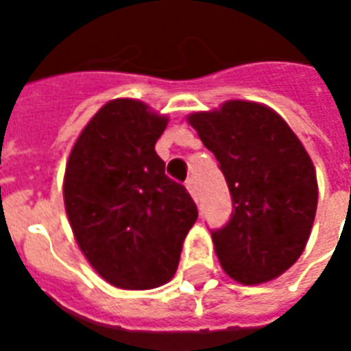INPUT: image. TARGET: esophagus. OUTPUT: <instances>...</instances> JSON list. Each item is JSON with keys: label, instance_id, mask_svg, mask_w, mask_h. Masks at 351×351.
Masks as SVG:
<instances>
[{"label": "esophagus", "instance_id": "obj_1", "mask_svg": "<svg viewBox=\"0 0 351 351\" xmlns=\"http://www.w3.org/2000/svg\"><path fill=\"white\" fill-rule=\"evenodd\" d=\"M186 188L190 191L191 197H197V186H195V180H193V178H188V180H186Z\"/></svg>", "mask_w": 351, "mask_h": 351}]
</instances>
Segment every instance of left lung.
Here are the masks:
<instances>
[{
  "mask_svg": "<svg viewBox=\"0 0 351 351\" xmlns=\"http://www.w3.org/2000/svg\"><path fill=\"white\" fill-rule=\"evenodd\" d=\"M216 156L233 214L213 231L221 269L244 286H258L299 259L317 206L316 169L286 120L256 101L231 99L188 116Z\"/></svg>",
  "mask_w": 351,
  "mask_h": 351,
  "instance_id": "obj_1",
  "label": "left lung"
}]
</instances>
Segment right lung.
<instances>
[{
    "label": "right lung",
    "mask_w": 351,
    "mask_h": 351,
    "mask_svg": "<svg viewBox=\"0 0 351 351\" xmlns=\"http://www.w3.org/2000/svg\"><path fill=\"white\" fill-rule=\"evenodd\" d=\"M169 118L137 99L108 101L69 154L65 213L95 272L120 289H152L176 272L197 206L165 175L154 146Z\"/></svg>",
    "instance_id": "1"
}]
</instances>
